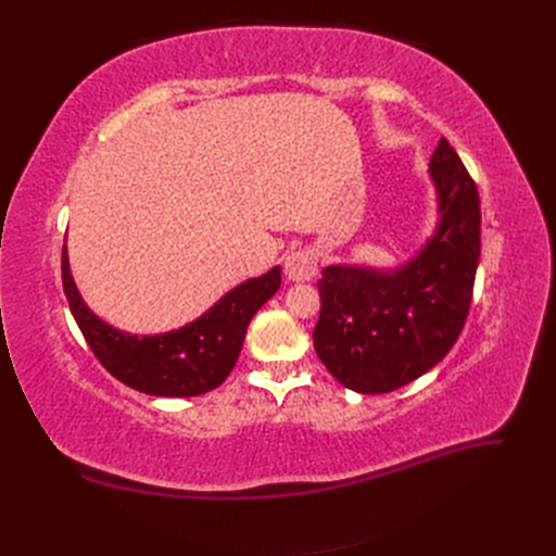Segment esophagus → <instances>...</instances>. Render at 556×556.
I'll use <instances>...</instances> for the list:
<instances>
[{
    "instance_id": "obj_1",
    "label": "esophagus",
    "mask_w": 556,
    "mask_h": 556,
    "mask_svg": "<svg viewBox=\"0 0 556 556\" xmlns=\"http://www.w3.org/2000/svg\"><path fill=\"white\" fill-rule=\"evenodd\" d=\"M317 274V257L311 250H299L285 257V276L292 282H306Z\"/></svg>"
}]
</instances>
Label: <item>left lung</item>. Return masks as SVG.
Instances as JSON below:
<instances>
[{
	"mask_svg": "<svg viewBox=\"0 0 556 556\" xmlns=\"http://www.w3.org/2000/svg\"><path fill=\"white\" fill-rule=\"evenodd\" d=\"M433 233L396 266L329 264L317 280V357L343 387L384 394L439 364L466 323L480 260V197L454 148L429 162Z\"/></svg>",
	"mask_w": 556,
	"mask_h": 556,
	"instance_id": "1",
	"label": "left lung"
}]
</instances>
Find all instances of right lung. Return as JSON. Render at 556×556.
<instances>
[{"label":"right lung","instance_id":"add662e5","mask_svg":"<svg viewBox=\"0 0 556 556\" xmlns=\"http://www.w3.org/2000/svg\"><path fill=\"white\" fill-rule=\"evenodd\" d=\"M62 282L74 319L111 376L150 396H199L231 374L252 315L280 288V266L239 282L192 323L143 336L117 329L90 311L74 282L66 245Z\"/></svg>","mask_w":556,"mask_h":556}]
</instances>
